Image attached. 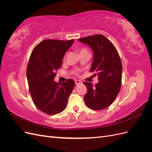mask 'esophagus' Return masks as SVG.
Wrapping results in <instances>:
<instances>
[{"label":"esophagus","mask_w":152,"mask_h":152,"mask_svg":"<svg viewBox=\"0 0 152 152\" xmlns=\"http://www.w3.org/2000/svg\"><path fill=\"white\" fill-rule=\"evenodd\" d=\"M75 82L76 85H80L82 84V82L80 80H75Z\"/></svg>","instance_id":"1"}]
</instances>
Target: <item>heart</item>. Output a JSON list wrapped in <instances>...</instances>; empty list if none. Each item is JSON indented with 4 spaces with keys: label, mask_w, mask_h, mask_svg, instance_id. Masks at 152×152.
<instances>
[{
    "label": "heart",
    "mask_w": 152,
    "mask_h": 152,
    "mask_svg": "<svg viewBox=\"0 0 152 152\" xmlns=\"http://www.w3.org/2000/svg\"><path fill=\"white\" fill-rule=\"evenodd\" d=\"M85 50H87L85 49H82L80 50V53L82 52V51H85Z\"/></svg>",
    "instance_id": "obj_1"
}]
</instances>
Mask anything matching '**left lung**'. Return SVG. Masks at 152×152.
<instances>
[{"label": "left lung", "mask_w": 152, "mask_h": 152, "mask_svg": "<svg viewBox=\"0 0 152 152\" xmlns=\"http://www.w3.org/2000/svg\"><path fill=\"white\" fill-rule=\"evenodd\" d=\"M78 40L93 50L91 72H95L94 75H98L99 81L94 86L90 82H84L87 88L84 96L85 103L93 110L104 109L114 102L121 89L122 66L120 56L113 44L102 35Z\"/></svg>", "instance_id": "8db88e82"}]
</instances>
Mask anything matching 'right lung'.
<instances>
[{"label": "right lung", "mask_w": 152, "mask_h": 152, "mask_svg": "<svg viewBox=\"0 0 152 152\" xmlns=\"http://www.w3.org/2000/svg\"><path fill=\"white\" fill-rule=\"evenodd\" d=\"M73 41L44 40L31 54L26 69L30 93L37 108L46 114L63 112L75 87L72 79L62 83L54 80L56 70L61 66L63 56Z\"/></svg>", "instance_id": "1"}]
</instances>
